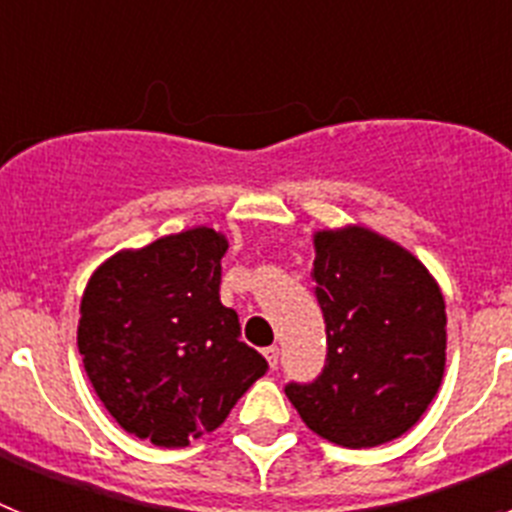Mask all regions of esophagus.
I'll list each match as a JSON object with an SVG mask.
<instances>
[{
    "mask_svg": "<svg viewBox=\"0 0 512 512\" xmlns=\"http://www.w3.org/2000/svg\"><path fill=\"white\" fill-rule=\"evenodd\" d=\"M264 359L269 361V369H277V366H279V348L277 346L264 348Z\"/></svg>",
    "mask_w": 512,
    "mask_h": 512,
    "instance_id": "obj_1",
    "label": "esophagus"
}]
</instances>
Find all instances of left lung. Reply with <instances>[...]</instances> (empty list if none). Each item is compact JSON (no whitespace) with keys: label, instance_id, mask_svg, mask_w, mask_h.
Wrapping results in <instances>:
<instances>
[{"label":"left lung","instance_id":"left-lung-1","mask_svg":"<svg viewBox=\"0 0 512 512\" xmlns=\"http://www.w3.org/2000/svg\"><path fill=\"white\" fill-rule=\"evenodd\" d=\"M315 297L328 333L325 369L287 397L312 433L372 449L408 433L446 369V302L408 248L364 225L315 230Z\"/></svg>","mask_w":512,"mask_h":512}]
</instances>
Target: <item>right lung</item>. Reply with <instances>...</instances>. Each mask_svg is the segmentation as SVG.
I'll return each instance as SVG.
<instances>
[{
	"instance_id": "add662e5",
	"label": "right lung",
	"mask_w": 512,
	"mask_h": 512,
	"mask_svg": "<svg viewBox=\"0 0 512 512\" xmlns=\"http://www.w3.org/2000/svg\"><path fill=\"white\" fill-rule=\"evenodd\" d=\"M225 251L207 225L164 235L112 253L81 295L76 343L94 392L122 431L161 449L220 428L266 374L220 302Z\"/></svg>"
}]
</instances>
